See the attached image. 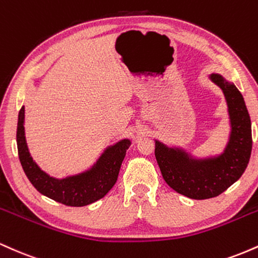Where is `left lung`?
<instances>
[{
	"label": "left lung",
	"instance_id": "8db88e82",
	"mask_svg": "<svg viewBox=\"0 0 258 258\" xmlns=\"http://www.w3.org/2000/svg\"><path fill=\"white\" fill-rule=\"evenodd\" d=\"M223 91L230 119V136L218 156L194 159L179 148L155 141V158L165 182L177 193L195 200L210 199L227 190L246 170L252 150L250 115L235 85L218 74L210 75Z\"/></svg>",
	"mask_w": 258,
	"mask_h": 258
}]
</instances>
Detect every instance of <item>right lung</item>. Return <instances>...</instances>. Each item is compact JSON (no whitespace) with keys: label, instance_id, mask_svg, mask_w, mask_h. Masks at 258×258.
Returning a JSON list of instances; mask_svg holds the SVG:
<instances>
[{"label":"right lung","instance_id":"obj_1","mask_svg":"<svg viewBox=\"0 0 258 258\" xmlns=\"http://www.w3.org/2000/svg\"><path fill=\"white\" fill-rule=\"evenodd\" d=\"M25 109L22 106L18 116L17 146L20 164L31 184L44 197L67 206H86L102 199L114 186L119 171L131 146L130 139H122L106 148L96 164L86 172L58 179L48 176L37 166L29 153L24 131Z\"/></svg>","mask_w":258,"mask_h":258}]
</instances>
